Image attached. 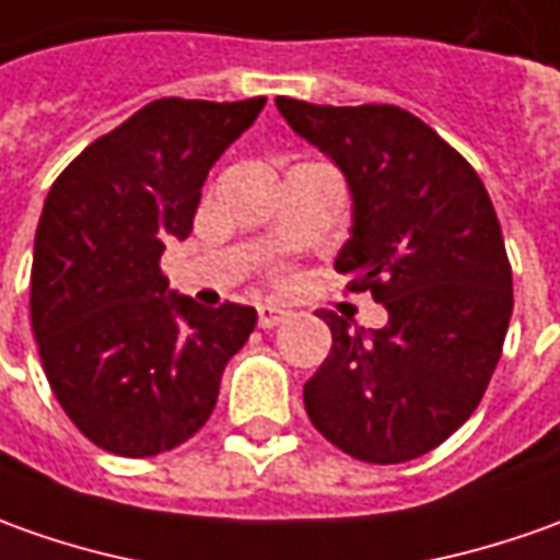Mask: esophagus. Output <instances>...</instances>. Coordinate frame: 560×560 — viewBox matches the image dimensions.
I'll list each match as a JSON object with an SVG mask.
<instances>
[{
  "label": "esophagus",
  "mask_w": 560,
  "mask_h": 560,
  "mask_svg": "<svg viewBox=\"0 0 560 560\" xmlns=\"http://www.w3.org/2000/svg\"><path fill=\"white\" fill-rule=\"evenodd\" d=\"M288 318H291V312L281 310V306H272V303L257 306V322H260V328H276V325L288 322Z\"/></svg>",
  "instance_id": "34e87169"
}]
</instances>
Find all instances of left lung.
Here are the masks:
<instances>
[{"label":"left lung","instance_id":"obj_1","mask_svg":"<svg viewBox=\"0 0 560 560\" xmlns=\"http://www.w3.org/2000/svg\"><path fill=\"white\" fill-rule=\"evenodd\" d=\"M276 106L343 171L352 230L334 266L389 312L380 330L322 312L334 346L303 386L306 413L364 463L429 454L478 408L512 318L493 201L469 162L408 109L291 97Z\"/></svg>","mask_w":560,"mask_h":560}]
</instances>
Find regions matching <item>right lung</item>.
Returning a JSON list of instances; mask_svg holds the SVG:
<instances>
[{
  "label": "right lung",
  "instance_id": "obj_1",
  "mask_svg": "<svg viewBox=\"0 0 560 560\" xmlns=\"http://www.w3.org/2000/svg\"><path fill=\"white\" fill-rule=\"evenodd\" d=\"M266 97H162L79 152L36 230L30 318L51 392L109 454L155 456L192 439L257 310H205L171 291L165 242L192 232L201 186Z\"/></svg>",
  "mask_w": 560,
  "mask_h": 560
}]
</instances>
